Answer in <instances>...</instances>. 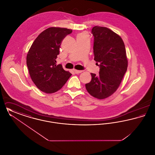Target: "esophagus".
I'll list each match as a JSON object with an SVG mask.
<instances>
[{"mask_svg": "<svg viewBox=\"0 0 155 155\" xmlns=\"http://www.w3.org/2000/svg\"><path fill=\"white\" fill-rule=\"evenodd\" d=\"M83 71L82 70H74V72L75 74H80L82 73Z\"/></svg>", "mask_w": 155, "mask_h": 155, "instance_id": "obj_1", "label": "esophagus"}]
</instances>
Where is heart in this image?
<instances>
[{
  "label": "heart",
  "instance_id": "1",
  "mask_svg": "<svg viewBox=\"0 0 155 155\" xmlns=\"http://www.w3.org/2000/svg\"><path fill=\"white\" fill-rule=\"evenodd\" d=\"M79 35H87L85 33H84V32H82V33H81L80 34H79Z\"/></svg>",
  "mask_w": 155,
  "mask_h": 155
}]
</instances>
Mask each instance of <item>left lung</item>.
<instances>
[{
  "instance_id": "1",
  "label": "left lung",
  "mask_w": 155,
  "mask_h": 155,
  "mask_svg": "<svg viewBox=\"0 0 155 155\" xmlns=\"http://www.w3.org/2000/svg\"><path fill=\"white\" fill-rule=\"evenodd\" d=\"M94 37V60L99 63V75L91 73L92 80L85 84L89 94L99 99L113 94L127 70L128 60L121 38L113 31L100 26L92 29Z\"/></svg>"
}]
</instances>
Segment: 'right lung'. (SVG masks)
<instances>
[{"label": "right lung", "mask_w": 155, "mask_h": 155, "mask_svg": "<svg viewBox=\"0 0 155 155\" xmlns=\"http://www.w3.org/2000/svg\"><path fill=\"white\" fill-rule=\"evenodd\" d=\"M71 32L64 28H49L38 36L28 52L27 65L31 80L45 93L57 92L71 75L56 60L61 41Z\"/></svg>", "instance_id": "right-lung-1"}]
</instances>
